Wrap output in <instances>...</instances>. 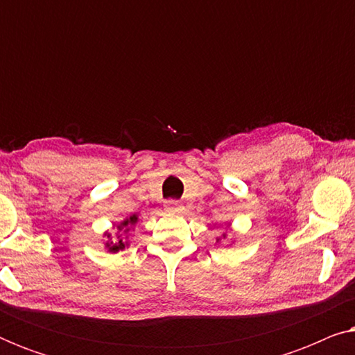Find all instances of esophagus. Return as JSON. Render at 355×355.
<instances>
[{"label":"esophagus","instance_id":"obj_1","mask_svg":"<svg viewBox=\"0 0 355 355\" xmlns=\"http://www.w3.org/2000/svg\"><path fill=\"white\" fill-rule=\"evenodd\" d=\"M182 203L178 200H168L166 202V210L168 211H182Z\"/></svg>","mask_w":355,"mask_h":355}]
</instances>
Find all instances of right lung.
<instances>
[{
	"mask_svg": "<svg viewBox=\"0 0 355 355\" xmlns=\"http://www.w3.org/2000/svg\"><path fill=\"white\" fill-rule=\"evenodd\" d=\"M137 221H139L137 215H130L125 218L124 221H121L119 225L116 226V236H118V241H114L113 237H111L110 232H105L106 239H108L105 242V247L108 249V252H119V250H123L125 245H128V242L123 239V236L129 234V232L132 231V227L137 225Z\"/></svg>",
	"mask_w": 355,
	"mask_h": 355,
	"instance_id": "obj_1",
	"label": "right lung"
}]
</instances>
